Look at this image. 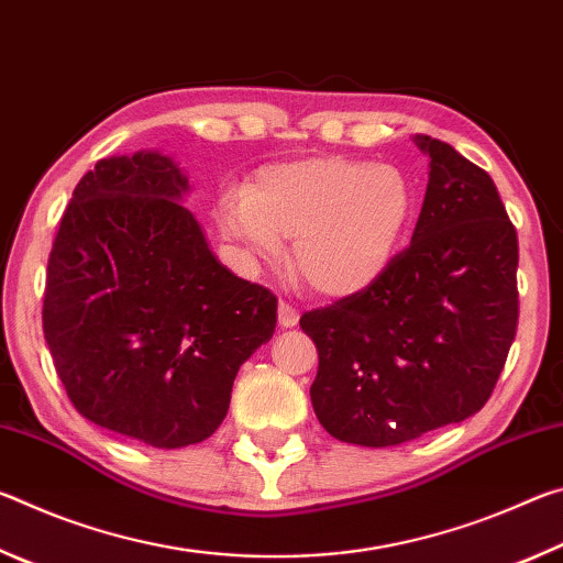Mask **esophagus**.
Here are the masks:
<instances>
[{
    "label": "esophagus",
    "instance_id": "obj_1",
    "mask_svg": "<svg viewBox=\"0 0 563 563\" xmlns=\"http://www.w3.org/2000/svg\"><path fill=\"white\" fill-rule=\"evenodd\" d=\"M298 320H300V312L295 310L290 302H283L280 300V305H278V322H280V328H295V325H298Z\"/></svg>",
    "mask_w": 563,
    "mask_h": 563
}]
</instances>
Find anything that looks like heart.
I'll list each match as a JSON object with an SVG mask.
<instances>
[{"mask_svg": "<svg viewBox=\"0 0 563 563\" xmlns=\"http://www.w3.org/2000/svg\"><path fill=\"white\" fill-rule=\"evenodd\" d=\"M415 213L402 168L316 156L261 168L247 190L218 201V228L253 263L292 268L325 298H350L383 278Z\"/></svg>", "mask_w": 563, "mask_h": 563, "instance_id": "1", "label": "heart"}]
</instances>
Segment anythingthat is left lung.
Here are the masks:
<instances>
[{"mask_svg": "<svg viewBox=\"0 0 563 563\" xmlns=\"http://www.w3.org/2000/svg\"><path fill=\"white\" fill-rule=\"evenodd\" d=\"M415 144L430 180L412 243L367 290L300 318L320 357L312 409L360 446L479 412L517 335L519 243L497 186L444 141Z\"/></svg>", "mask_w": 563, "mask_h": 563, "instance_id": "obj_1", "label": "left lung"}]
</instances>
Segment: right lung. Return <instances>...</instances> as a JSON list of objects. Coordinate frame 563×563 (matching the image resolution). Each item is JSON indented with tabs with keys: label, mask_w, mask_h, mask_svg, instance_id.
I'll return each instance as SVG.
<instances>
[{
	"label": "right lung",
	"mask_w": 563,
	"mask_h": 563,
	"mask_svg": "<svg viewBox=\"0 0 563 563\" xmlns=\"http://www.w3.org/2000/svg\"><path fill=\"white\" fill-rule=\"evenodd\" d=\"M161 151L101 158L74 188L46 265L44 338L79 412L158 450L203 442L268 342L278 298L216 258Z\"/></svg>",
	"instance_id": "right-lung-1"
}]
</instances>
